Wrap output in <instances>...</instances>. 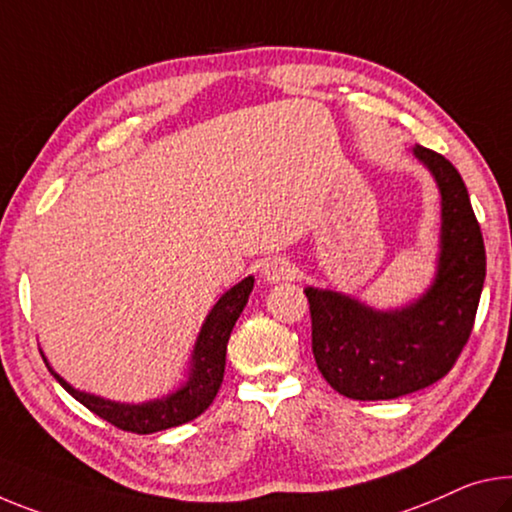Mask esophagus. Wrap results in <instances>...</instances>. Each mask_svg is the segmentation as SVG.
Returning <instances> with one entry per match:
<instances>
[{
    "mask_svg": "<svg viewBox=\"0 0 512 512\" xmlns=\"http://www.w3.org/2000/svg\"><path fill=\"white\" fill-rule=\"evenodd\" d=\"M294 264L289 262L287 257H271L266 259L262 275L269 282H282V280H291L294 278Z\"/></svg>",
    "mask_w": 512,
    "mask_h": 512,
    "instance_id": "1",
    "label": "esophagus"
}]
</instances>
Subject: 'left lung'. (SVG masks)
<instances>
[{"label": "left lung", "instance_id": "8db88e82", "mask_svg": "<svg viewBox=\"0 0 512 512\" xmlns=\"http://www.w3.org/2000/svg\"><path fill=\"white\" fill-rule=\"evenodd\" d=\"M442 193V234L431 289L380 312L351 296L307 287L312 353L332 389L355 401H387L437 383L472 335L485 280V246L467 186L442 154L415 145Z\"/></svg>", "mask_w": 512, "mask_h": 512}]
</instances>
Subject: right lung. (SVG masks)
<instances>
[{
	"label": "right lung",
	"instance_id": "right-lung-1",
	"mask_svg": "<svg viewBox=\"0 0 512 512\" xmlns=\"http://www.w3.org/2000/svg\"><path fill=\"white\" fill-rule=\"evenodd\" d=\"M253 285L255 278L248 275L246 280H241L239 285H234L221 296V300L214 305V310L207 314L205 323H202L196 348H193L189 380H186V385H182L177 392L164 396V399L139 405L100 399V396L79 392V389L68 385L66 380L50 367V362L45 358L43 360L52 376L59 380V385L66 389L68 394L75 396L81 405H86V408L95 412L97 417H102L104 421H109V424L120 428V431L148 435L166 431V428L173 426H182L186 421L200 417L216 399L225 373L227 339H230L234 323H237L239 314L248 303Z\"/></svg>",
	"mask_w": 512,
	"mask_h": 512
}]
</instances>
